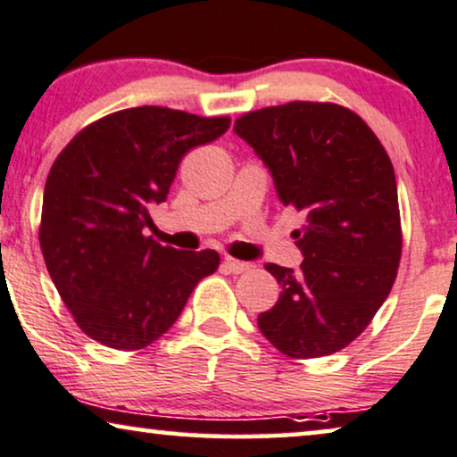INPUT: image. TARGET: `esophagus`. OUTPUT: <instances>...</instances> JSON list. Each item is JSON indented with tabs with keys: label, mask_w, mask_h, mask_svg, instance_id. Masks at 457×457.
Returning a JSON list of instances; mask_svg holds the SVG:
<instances>
[{
	"label": "esophagus",
	"mask_w": 457,
	"mask_h": 457,
	"mask_svg": "<svg viewBox=\"0 0 457 457\" xmlns=\"http://www.w3.org/2000/svg\"><path fill=\"white\" fill-rule=\"evenodd\" d=\"M223 266L228 268L229 272H234V274L246 272V270H249V268H251L246 262H238V260H234V257H223Z\"/></svg>",
	"instance_id": "34e87169"
}]
</instances>
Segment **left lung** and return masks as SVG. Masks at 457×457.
Instances as JSON below:
<instances>
[{
	"instance_id": "8db88e82",
	"label": "left lung",
	"mask_w": 457,
	"mask_h": 457,
	"mask_svg": "<svg viewBox=\"0 0 457 457\" xmlns=\"http://www.w3.org/2000/svg\"><path fill=\"white\" fill-rule=\"evenodd\" d=\"M270 170L281 204L302 212L300 270L266 263L281 285L257 317L281 353L309 360L360 337L392 291L403 255L398 189L387 151L353 110L289 102L236 119Z\"/></svg>"
}]
</instances>
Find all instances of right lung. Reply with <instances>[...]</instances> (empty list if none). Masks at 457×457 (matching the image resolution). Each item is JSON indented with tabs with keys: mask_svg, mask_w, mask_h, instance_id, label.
Segmentation results:
<instances>
[{
	"mask_svg": "<svg viewBox=\"0 0 457 457\" xmlns=\"http://www.w3.org/2000/svg\"><path fill=\"white\" fill-rule=\"evenodd\" d=\"M229 117L163 106L119 110L87 125L44 185L40 249L54 287L87 337L119 351L168 332L219 253L179 251L145 234L180 159L217 140Z\"/></svg>",
	"mask_w": 457,
	"mask_h": 457,
	"instance_id": "right-lung-1",
	"label": "right lung"
}]
</instances>
